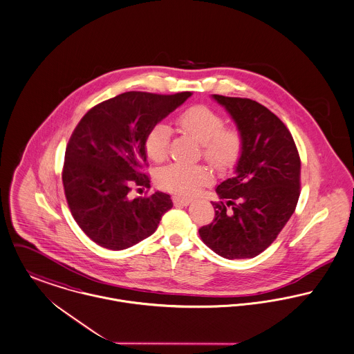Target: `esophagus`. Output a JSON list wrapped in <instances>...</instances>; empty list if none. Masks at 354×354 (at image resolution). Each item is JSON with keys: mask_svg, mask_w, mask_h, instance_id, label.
<instances>
[{"mask_svg": "<svg viewBox=\"0 0 354 354\" xmlns=\"http://www.w3.org/2000/svg\"><path fill=\"white\" fill-rule=\"evenodd\" d=\"M172 201H174L175 205H180V206H187V205L191 203V199L183 198V196H174Z\"/></svg>", "mask_w": 354, "mask_h": 354, "instance_id": "34e87169", "label": "esophagus"}]
</instances>
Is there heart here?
I'll return each mask as SVG.
<instances>
[{
  "label": "heart",
  "instance_id": "1",
  "mask_svg": "<svg viewBox=\"0 0 354 354\" xmlns=\"http://www.w3.org/2000/svg\"><path fill=\"white\" fill-rule=\"evenodd\" d=\"M179 132L201 144L202 156L218 169L232 168L241 158L244 136L237 127L223 125V117L206 105H194L176 117ZM169 131L164 124H155L145 135L147 156L160 163L168 155ZM159 186L179 195H192L212 182L205 165L169 164L159 172Z\"/></svg>",
  "mask_w": 354,
  "mask_h": 354
}]
</instances>
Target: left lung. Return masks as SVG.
<instances>
[{
	"instance_id": "1",
	"label": "left lung",
	"mask_w": 354,
	"mask_h": 354,
	"mask_svg": "<svg viewBox=\"0 0 354 354\" xmlns=\"http://www.w3.org/2000/svg\"><path fill=\"white\" fill-rule=\"evenodd\" d=\"M213 98L243 132L244 149L234 176L218 185L216 217L199 236L225 259H252L272 244L295 212L299 153L283 121L261 104L218 94Z\"/></svg>"
}]
</instances>
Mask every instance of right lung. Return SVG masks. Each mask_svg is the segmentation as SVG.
Instances as JSON below:
<instances>
[{
    "mask_svg": "<svg viewBox=\"0 0 354 354\" xmlns=\"http://www.w3.org/2000/svg\"><path fill=\"white\" fill-rule=\"evenodd\" d=\"M189 97L190 91H128L82 117L66 148L62 180L73 217L95 244L111 250L133 246L153 234L172 207L171 196L160 191L135 199L128 194L133 183L149 186L141 172L147 132Z\"/></svg>",
    "mask_w": 354,
    "mask_h": 354,
    "instance_id": "add662e5",
    "label": "right lung"
}]
</instances>
